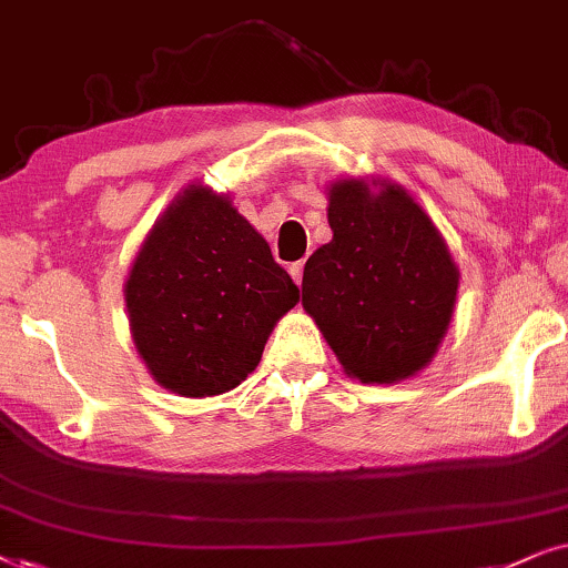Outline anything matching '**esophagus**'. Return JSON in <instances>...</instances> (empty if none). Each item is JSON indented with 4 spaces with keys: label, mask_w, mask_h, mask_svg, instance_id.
<instances>
[{
    "label": "esophagus",
    "mask_w": 568,
    "mask_h": 568,
    "mask_svg": "<svg viewBox=\"0 0 568 568\" xmlns=\"http://www.w3.org/2000/svg\"><path fill=\"white\" fill-rule=\"evenodd\" d=\"M288 272H291V277L296 280V285H301V280H304V262H293Z\"/></svg>",
    "instance_id": "esophagus-1"
}]
</instances>
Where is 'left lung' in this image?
<instances>
[{
    "label": "left lung",
    "mask_w": 568,
    "mask_h": 568,
    "mask_svg": "<svg viewBox=\"0 0 568 568\" xmlns=\"http://www.w3.org/2000/svg\"><path fill=\"white\" fill-rule=\"evenodd\" d=\"M332 241L304 267V308L351 376L389 384L434 358L459 272L428 215L403 189H329Z\"/></svg>",
    "instance_id": "8db88e82"
}]
</instances>
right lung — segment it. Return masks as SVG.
Here are the masks:
<instances>
[{
  "instance_id": "obj_1",
  "label": "right lung",
  "mask_w": 568,
  "mask_h": 568,
  "mask_svg": "<svg viewBox=\"0 0 568 568\" xmlns=\"http://www.w3.org/2000/svg\"><path fill=\"white\" fill-rule=\"evenodd\" d=\"M298 285L225 196L192 186L161 217L126 280L132 337L150 374L184 397L254 372Z\"/></svg>"
}]
</instances>
